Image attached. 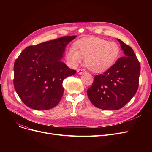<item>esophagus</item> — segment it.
<instances>
[{
	"label": "esophagus",
	"instance_id": "34e87169",
	"mask_svg": "<svg viewBox=\"0 0 152 152\" xmlns=\"http://www.w3.org/2000/svg\"><path fill=\"white\" fill-rule=\"evenodd\" d=\"M77 73H78V74H79V75H82V74H83L84 72L86 71V70L85 69H81V68H79V69H78L77 70Z\"/></svg>",
	"mask_w": 152,
	"mask_h": 152
}]
</instances>
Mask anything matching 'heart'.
I'll list each match as a JSON object with an SVG mask.
<instances>
[{
  "instance_id": "b5f03b06",
  "label": "heart",
  "mask_w": 152,
  "mask_h": 152,
  "mask_svg": "<svg viewBox=\"0 0 152 152\" xmlns=\"http://www.w3.org/2000/svg\"><path fill=\"white\" fill-rule=\"evenodd\" d=\"M75 48H69L66 58L76 66L85 59V65L95 73L110 69L119 57L121 49L115 42H108L99 37H84L77 41Z\"/></svg>"
}]
</instances>
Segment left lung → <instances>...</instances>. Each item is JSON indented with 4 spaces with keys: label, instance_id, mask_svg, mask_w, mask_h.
<instances>
[{
    "label": "left lung",
    "instance_id": "left-lung-1",
    "mask_svg": "<svg viewBox=\"0 0 152 152\" xmlns=\"http://www.w3.org/2000/svg\"><path fill=\"white\" fill-rule=\"evenodd\" d=\"M124 57L105 73L95 76L87 96L97 108L117 110L128 103L136 93L139 82L140 63L132 48L117 39Z\"/></svg>",
    "mask_w": 152,
    "mask_h": 152
}]
</instances>
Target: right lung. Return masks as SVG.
<instances>
[{
	"label": "right lung",
	"instance_id": "right-lung-1",
	"mask_svg": "<svg viewBox=\"0 0 152 152\" xmlns=\"http://www.w3.org/2000/svg\"><path fill=\"white\" fill-rule=\"evenodd\" d=\"M76 37L64 36L29 46L15 60L14 87L26 106L47 110L58 105L64 91L63 81L76 73L61 61L66 45Z\"/></svg>",
	"mask_w": 152,
	"mask_h": 152
}]
</instances>
